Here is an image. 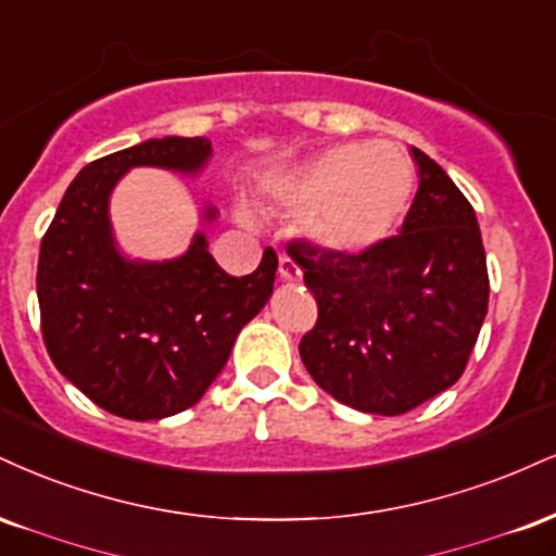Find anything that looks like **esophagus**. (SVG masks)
<instances>
[{"mask_svg":"<svg viewBox=\"0 0 556 556\" xmlns=\"http://www.w3.org/2000/svg\"><path fill=\"white\" fill-rule=\"evenodd\" d=\"M279 277H282L285 282H300V279H303V271H300V266L290 256H287V253L279 256Z\"/></svg>","mask_w":556,"mask_h":556,"instance_id":"34e87169","label":"esophagus"}]
</instances>
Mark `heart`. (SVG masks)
Listing matches in <instances>:
<instances>
[{
    "mask_svg": "<svg viewBox=\"0 0 556 556\" xmlns=\"http://www.w3.org/2000/svg\"><path fill=\"white\" fill-rule=\"evenodd\" d=\"M271 193L279 204L300 210V227L318 245L339 256H363L409 210L414 165L393 142H346L277 180ZM238 214L251 219L249 210Z\"/></svg>",
    "mask_w": 556,
    "mask_h": 556,
    "instance_id": "b5f03b06",
    "label": "heart"
}]
</instances>
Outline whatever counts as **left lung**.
<instances>
[{
	"mask_svg": "<svg viewBox=\"0 0 556 556\" xmlns=\"http://www.w3.org/2000/svg\"><path fill=\"white\" fill-rule=\"evenodd\" d=\"M419 189L399 236L363 256L287 245L316 295L300 339L311 378L357 412H412L464 376L490 303L477 214L447 173L412 147Z\"/></svg>",
	"mask_w": 556,
	"mask_h": 556,
	"instance_id": "left-lung-1",
	"label": "left lung"
}]
</instances>
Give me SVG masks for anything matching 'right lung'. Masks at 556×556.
Wrapping results in <instances>:
<instances>
[{"mask_svg": "<svg viewBox=\"0 0 556 556\" xmlns=\"http://www.w3.org/2000/svg\"><path fill=\"white\" fill-rule=\"evenodd\" d=\"M210 155L204 137H163L92 160L41 240L36 285L46 350L70 383L116 417L147 422L197 404L240 329L271 298L279 264L271 249L245 277L219 269L204 232L168 261H131L118 251L109 199L124 173L152 165L193 176ZM214 217L206 206V223Z\"/></svg>", "mask_w": 556, "mask_h": 556, "instance_id": "1", "label": "right lung"}]
</instances>
